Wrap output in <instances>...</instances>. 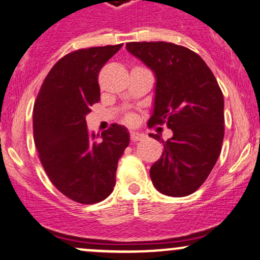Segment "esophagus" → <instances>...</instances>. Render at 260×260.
<instances>
[{"label": "esophagus", "instance_id": "obj_1", "mask_svg": "<svg viewBox=\"0 0 260 260\" xmlns=\"http://www.w3.org/2000/svg\"><path fill=\"white\" fill-rule=\"evenodd\" d=\"M130 136H131V140L133 141H140V140H144L145 138H146V135L142 133H138V131H131L130 133Z\"/></svg>", "mask_w": 260, "mask_h": 260}]
</instances>
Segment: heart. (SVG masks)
Masks as SVG:
<instances>
[{
	"instance_id": "obj_1",
	"label": "heart",
	"mask_w": 260,
	"mask_h": 260,
	"mask_svg": "<svg viewBox=\"0 0 260 260\" xmlns=\"http://www.w3.org/2000/svg\"><path fill=\"white\" fill-rule=\"evenodd\" d=\"M127 121H129V122H134V121H135V115H127Z\"/></svg>"
}]
</instances>
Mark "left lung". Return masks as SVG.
<instances>
[{
    "label": "left lung",
    "mask_w": 260,
    "mask_h": 260,
    "mask_svg": "<svg viewBox=\"0 0 260 260\" xmlns=\"http://www.w3.org/2000/svg\"><path fill=\"white\" fill-rule=\"evenodd\" d=\"M127 52L155 75L153 108L147 124L166 122L172 138L162 141L161 157L150 169L157 191L166 196L193 193L216 165L224 136V100L205 60L167 42H131Z\"/></svg>",
    "instance_id": "obj_1"
}]
</instances>
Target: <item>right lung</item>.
Here are the masks:
<instances>
[{
    "label": "right lung",
    "instance_id": "obj_1",
    "mask_svg": "<svg viewBox=\"0 0 260 260\" xmlns=\"http://www.w3.org/2000/svg\"><path fill=\"white\" fill-rule=\"evenodd\" d=\"M122 44L69 53L44 79L33 108V138L49 180L64 196L91 205L115 186L118 161L130 142L125 126L89 134L85 116L100 100L98 75Z\"/></svg>",
    "mask_w": 260,
    "mask_h": 260
}]
</instances>
